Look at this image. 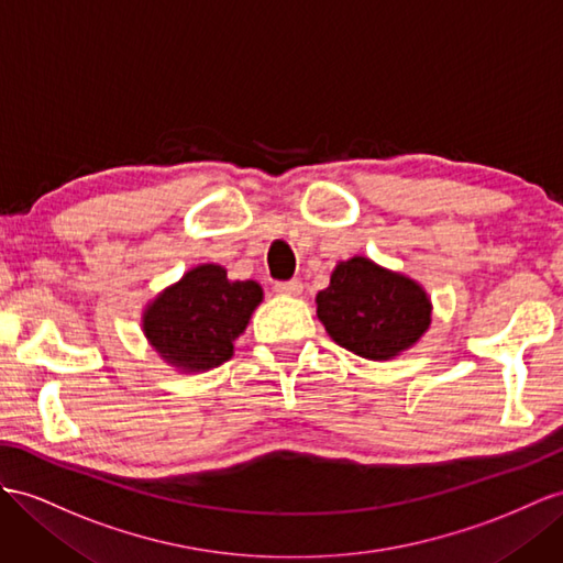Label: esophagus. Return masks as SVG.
<instances>
[{"mask_svg":"<svg viewBox=\"0 0 563 563\" xmlns=\"http://www.w3.org/2000/svg\"><path fill=\"white\" fill-rule=\"evenodd\" d=\"M273 290L278 295H299L301 292V283L299 280H278L273 285Z\"/></svg>","mask_w":563,"mask_h":563,"instance_id":"obj_1","label":"esophagus"}]
</instances>
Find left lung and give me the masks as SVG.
I'll list each match as a JSON object with an SVG mask.
<instances>
[{
    "label": "left lung",
    "instance_id": "left-lung-1",
    "mask_svg": "<svg viewBox=\"0 0 563 563\" xmlns=\"http://www.w3.org/2000/svg\"><path fill=\"white\" fill-rule=\"evenodd\" d=\"M316 305L328 335L373 362L409 350L430 325L423 287L364 256L338 264Z\"/></svg>",
    "mask_w": 563,
    "mask_h": 563
}]
</instances>
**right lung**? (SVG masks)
Wrapping results in <instances>:
<instances>
[{
    "mask_svg": "<svg viewBox=\"0 0 563 563\" xmlns=\"http://www.w3.org/2000/svg\"><path fill=\"white\" fill-rule=\"evenodd\" d=\"M262 297L254 280L230 283L221 266H197L152 301L144 313V335L173 366H221L233 356V342L244 333Z\"/></svg>",
    "mask_w": 563,
    "mask_h": 563,
    "instance_id": "add662e5",
    "label": "right lung"
}]
</instances>
